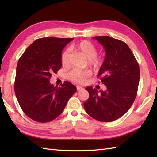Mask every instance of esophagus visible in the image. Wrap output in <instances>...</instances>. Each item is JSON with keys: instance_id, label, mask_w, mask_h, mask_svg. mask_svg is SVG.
I'll return each instance as SVG.
<instances>
[{"instance_id": "obj_1", "label": "esophagus", "mask_w": 157, "mask_h": 157, "mask_svg": "<svg viewBox=\"0 0 157 157\" xmlns=\"http://www.w3.org/2000/svg\"><path fill=\"white\" fill-rule=\"evenodd\" d=\"M76 88H77V90H78V91L80 90H82V89H83L82 87H81V86H76Z\"/></svg>"}]
</instances>
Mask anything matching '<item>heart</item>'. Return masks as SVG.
I'll return each instance as SVG.
<instances>
[{
    "label": "heart",
    "mask_w": 157,
    "mask_h": 157,
    "mask_svg": "<svg viewBox=\"0 0 157 157\" xmlns=\"http://www.w3.org/2000/svg\"><path fill=\"white\" fill-rule=\"evenodd\" d=\"M73 48L77 51L82 53L86 58L88 65L97 66L101 62V59L97 56V49L94 44L88 40H82L76 44ZM69 52L66 50L62 54L61 63L63 66L66 67L69 64ZM91 75V71L89 70H76L74 69L69 73V79L73 82L77 84H82L88 77Z\"/></svg>",
    "instance_id": "obj_1"
}]
</instances>
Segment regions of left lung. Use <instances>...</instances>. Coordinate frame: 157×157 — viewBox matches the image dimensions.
I'll return each instance as SVG.
<instances>
[{
	"label": "left lung",
	"instance_id": "1",
	"mask_svg": "<svg viewBox=\"0 0 157 157\" xmlns=\"http://www.w3.org/2000/svg\"><path fill=\"white\" fill-rule=\"evenodd\" d=\"M103 46L106 56L98 78L106 86L99 93L86 88L89 98L84 103L86 113L98 121L110 122L123 116L134 103L140 80L139 65L126 43L109 36L94 37Z\"/></svg>",
	"mask_w": 157,
	"mask_h": 157
}]
</instances>
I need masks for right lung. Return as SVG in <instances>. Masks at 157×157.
I'll return each instance as SVG.
<instances>
[{"mask_svg":"<svg viewBox=\"0 0 157 157\" xmlns=\"http://www.w3.org/2000/svg\"><path fill=\"white\" fill-rule=\"evenodd\" d=\"M73 38H42L29 45L19 58L15 93L23 113L40 123L52 121L61 114L76 87L65 82L60 87L50 83L52 73L61 68L62 51Z\"/></svg>","mask_w":157,"mask_h":157,"instance_id":"obj_1","label":"right lung"}]
</instances>
